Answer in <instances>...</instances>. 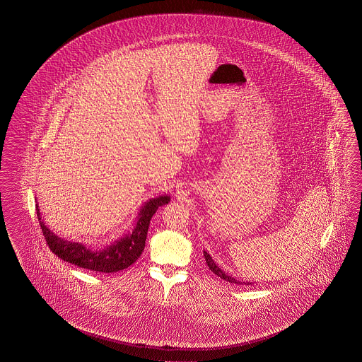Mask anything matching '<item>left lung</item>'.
I'll return each mask as SVG.
<instances>
[{
	"label": "left lung",
	"instance_id": "1",
	"mask_svg": "<svg viewBox=\"0 0 362 362\" xmlns=\"http://www.w3.org/2000/svg\"><path fill=\"white\" fill-rule=\"evenodd\" d=\"M204 253V259H206V263L209 265V269H211V272H214V274H216V276H219L220 279H223V280H226V281H230L232 284H247V285H252V283H244V281H239V280H236L235 277H232L230 274H226V272H223V269H220L219 267L216 265V263L214 262V259L211 257V255H209L207 251H203Z\"/></svg>",
	"mask_w": 362,
	"mask_h": 362
}]
</instances>
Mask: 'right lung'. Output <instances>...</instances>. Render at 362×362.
<instances>
[{
  "instance_id": "obj_1",
  "label": "right lung",
  "mask_w": 362,
  "mask_h": 362,
  "mask_svg": "<svg viewBox=\"0 0 362 362\" xmlns=\"http://www.w3.org/2000/svg\"><path fill=\"white\" fill-rule=\"evenodd\" d=\"M170 200V195H160L144 202L138 212L132 232L99 250H91L83 243L69 241L59 238L41 219L38 204L35 206V209L41 224V230L44 232L45 239L52 252L55 253L64 262L74 264L79 268L103 274H112L129 268L139 259L144 250L150 220L156 209L167 204Z\"/></svg>"
}]
</instances>
